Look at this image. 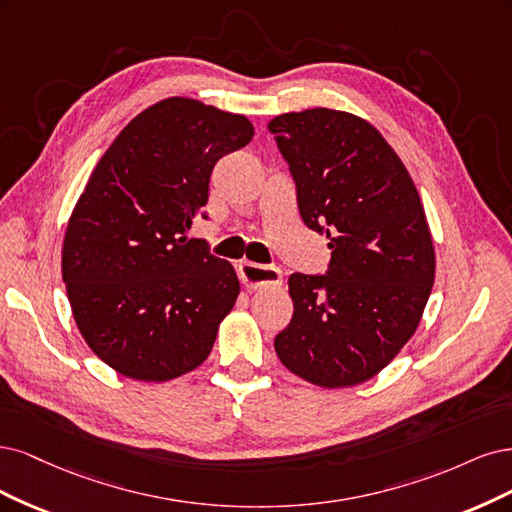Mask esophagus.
Masks as SVG:
<instances>
[{"mask_svg": "<svg viewBox=\"0 0 512 512\" xmlns=\"http://www.w3.org/2000/svg\"><path fill=\"white\" fill-rule=\"evenodd\" d=\"M238 276L242 280V285L251 291L270 289L283 283V272L278 268L261 266V263H253V261H242L238 266Z\"/></svg>", "mask_w": 512, "mask_h": 512, "instance_id": "1", "label": "esophagus"}]
</instances>
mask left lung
I'll return each instance as SVG.
<instances>
[{
  "mask_svg": "<svg viewBox=\"0 0 512 512\" xmlns=\"http://www.w3.org/2000/svg\"><path fill=\"white\" fill-rule=\"evenodd\" d=\"M298 189L302 221L332 249L323 276H289L283 366L325 389L353 387L402 351L432 293L436 255L415 183L381 131L310 108L268 123Z\"/></svg>",
  "mask_w": 512,
  "mask_h": 512,
  "instance_id": "obj_1",
  "label": "left lung"
}]
</instances>
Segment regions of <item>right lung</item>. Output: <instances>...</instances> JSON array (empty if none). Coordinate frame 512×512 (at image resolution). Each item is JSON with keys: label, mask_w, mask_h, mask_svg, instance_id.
Masks as SVG:
<instances>
[{"label": "right lung", "mask_w": 512, "mask_h": 512, "mask_svg": "<svg viewBox=\"0 0 512 512\" xmlns=\"http://www.w3.org/2000/svg\"><path fill=\"white\" fill-rule=\"evenodd\" d=\"M253 134L242 114L168 97L97 161L65 229L61 272L82 338L112 370L163 383L210 355L240 283L187 232L206 219L214 163Z\"/></svg>", "instance_id": "1"}]
</instances>
